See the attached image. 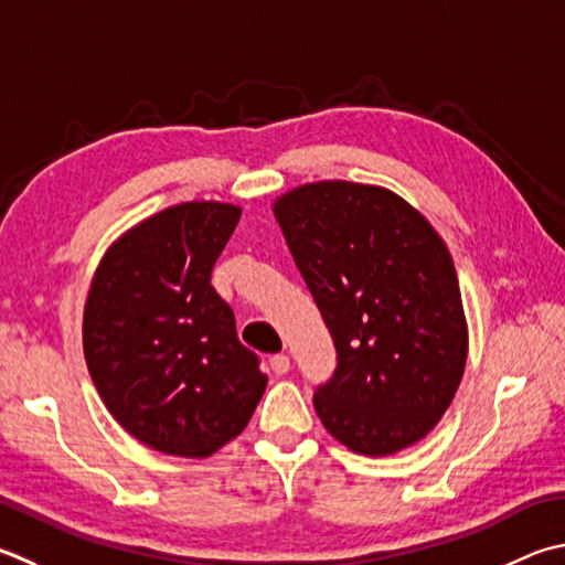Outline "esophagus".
Returning <instances> with one entry per match:
<instances>
[{
	"instance_id": "obj_1",
	"label": "esophagus",
	"mask_w": 565,
	"mask_h": 565,
	"mask_svg": "<svg viewBox=\"0 0 565 565\" xmlns=\"http://www.w3.org/2000/svg\"><path fill=\"white\" fill-rule=\"evenodd\" d=\"M269 365H271V371L276 375H286V373H289V367H291V361H289V355L276 353V355L269 358Z\"/></svg>"
}]
</instances>
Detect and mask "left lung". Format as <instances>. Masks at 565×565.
Returning <instances> with one entry per match:
<instances>
[{
	"label": "left lung",
	"instance_id": "8db88e82",
	"mask_svg": "<svg viewBox=\"0 0 565 565\" xmlns=\"http://www.w3.org/2000/svg\"><path fill=\"white\" fill-rule=\"evenodd\" d=\"M335 345L313 407L338 443L393 455L452 403L467 363L457 271L423 214L383 188L303 184L274 204Z\"/></svg>",
	"mask_w": 565,
	"mask_h": 565
}]
</instances>
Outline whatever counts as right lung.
Wrapping results in <instances>:
<instances>
[{
  "label": "right lung",
  "instance_id": "obj_1",
  "mask_svg": "<svg viewBox=\"0 0 565 565\" xmlns=\"http://www.w3.org/2000/svg\"><path fill=\"white\" fill-rule=\"evenodd\" d=\"M239 214L220 202L162 210L113 244L90 284L88 373L110 415L158 452H217L264 395L259 355L210 284Z\"/></svg>",
  "mask_w": 565,
  "mask_h": 565
}]
</instances>
